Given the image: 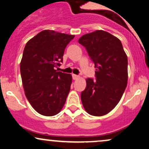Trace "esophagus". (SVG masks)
I'll return each mask as SVG.
<instances>
[{
    "label": "esophagus",
    "instance_id": "obj_1",
    "mask_svg": "<svg viewBox=\"0 0 149 149\" xmlns=\"http://www.w3.org/2000/svg\"><path fill=\"white\" fill-rule=\"evenodd\" d=\"M72 77L73 80H77L78 78H79V76H78V75H76V74H72Z\"/></svg>",
    "mask_w": 149,
    "mask_h": 149
}]
</instances>
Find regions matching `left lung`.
<instances>
[{"instance_id":"obj_1","label":"left lung","mask_w":149,"mask_h":149,"mask_svg":"<svg viewBox=\"0 0 149 149\" xmlns=\"http://www.w3.org/2000/svg\"><path fill=\"white\" fill-rule=\"evenodd\" d=\"M96 68V80L88 78L81 101L89 114L102 116L118 104L127 84V57L120 40L102 30L80 37Z\"/></svg>"}]
</instances>
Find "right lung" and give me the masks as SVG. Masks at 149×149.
Wrapping results in <instances>:
<instances>
[{
    "label": "right lung",
    "instance_id": "add662e5",
    "mask_svg": "<svg viewBox=\"0 0 149 149\" xmlns=\"http://www.w3.org/2000/svg\"><path fill=\"white\" fill-rule=\"evenodd\" d=\"M74 36L44 30L26 44L20 63L22 85L31 105L42 116L57 115L66 102L72 76L55 69Z\"/></svg>",
    "mask_w": 149,
    "mask_h": 149
}]
</instances>
